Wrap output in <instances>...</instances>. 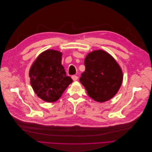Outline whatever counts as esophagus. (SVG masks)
<instances>
[{
	"label": "esophagus",
	"mask_w": 152,
	"mask_h": 152,
	"mask_svg": "<svg viewBox=\"0 0 152 152\" xmlns=\"http://www.w3.org/2000/svg\"><path fill=\"white\" fill-rule=\"evenodd\" d=\"M72 79H73V80H74V81H75V80H77L78 79V78H79V77H78V76H77V75H73V76L72 77Z\"/></svg>",
	"instance_id": "esophagus-1"
}]
</instances>
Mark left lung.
Wrapping results in <instances>:
<instances>
[{"mask_svg": "<svg viewBox=\"0 0 152 152\" xmlns=\"http://www.w3.org/2000/svg\"><path fill=\"white\" fill-rule=\"evenodd\" d=\"M85 72L80 82L89 97L103 103L113 98L120 89L122 72L111 55L102 50H94L86 56Z\"/></svg>", "mask_w": 152, "mask_h": 152, "instance_id": "8db88e82", "label": "left lung"}]
</instances>
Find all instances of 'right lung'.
Here are the masks:
<instances>
[{"mask_svg":"<svg viewBox=\"0 0 152 152\" xmlns=\"http://www.w3.org/2000/svg\"><path fill=\"white\" fill-rule=\"evenodd\" d=\"M61 53L52 49L41 53L32 65L30 84L39 98L51 103L62 96L73 82L61 65Z\"/></svg>","mask_w":152,"mask_h":152,"instance_id":"1","label":"right lung"}]
</instances>
